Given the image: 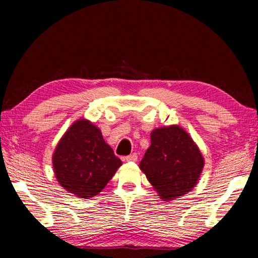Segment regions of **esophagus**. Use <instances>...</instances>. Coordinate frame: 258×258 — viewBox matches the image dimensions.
Masks as SVG:
<instances>
[{"mask_svg":"<svg viewBox=\"0 0 258 258\" xmlns=\"http://www.w3.org/2000/svg\"><path fill=\"white\" fill-rule=\"evenodd\" d=\"M125 160L126 161H137L138 160V155L135 154H131L130 156H127V157H125Z\"/></svg>","mask_w":258,"mask_h":258,"instance_id":"1","label":"esophagus"}]
</instances>
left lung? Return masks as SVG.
<instances>
[{
	"label": "left lung",
	"mask_w": 258,
	"mask_h": 258,
	"mask_svg": "<svg viewBox=\"0 0 258 258\" xmlns=\"http://www.w3.org/2000/svg\"><path fill=\"white\" fill-rule=\"evenodd\" d=\"M150 138L140 168L160 198L171 200L191 191L203 171L204 158L189 134L174 125L152 131Z\"/></svg>",
	"instance_id": "obj_1"
}]
</instances>
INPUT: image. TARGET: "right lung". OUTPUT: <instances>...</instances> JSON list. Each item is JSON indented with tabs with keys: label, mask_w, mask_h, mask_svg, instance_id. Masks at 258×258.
<instances>
[{
	"label": "right lung",
	"mask_w": 258,
	"mask_h": 258,
	"mask_svg": "<svg viewBox=\"0 0 258 258\" xmlns=\"http://www.w3.org/2000/svg\"><path fill=\"white\" fill-rule=\"evenodd\" d=\"M120 165L100 130L85 119L69 127L53 155L55 177L61 186L85 199L97 196Z\"/></svg>",
	"instance_id": "right-lung-1"
}]
</instances>
